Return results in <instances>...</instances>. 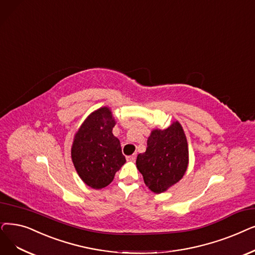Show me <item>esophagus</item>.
<instances>
[{"mask_svg":"<svg viewBox=\"0 0 255 255\" xmlns=\"http://www.w3.org/2000/svg\"><path fill=\"white\" fill-rule=\"evenodd\" d=\"M135 158H136L135 154H132V155H130V156H127V160H129V161H134Z\"/></svg>","mask_w":255,"mask_h":255,"instance_id":"esophagus-1","label":"esophagus"}]
</instances>
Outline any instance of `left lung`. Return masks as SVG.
<instances>
[{
    "label": "left lung",
    "mask_w": 255,
    "mask_h": 255,
    "mask_svg": "<svg viewBox=\"0 0 255 255\" xmlns=\"http://www.w3.org/2000/svg\"><path fill=\"white\" fill-rule=\"evenodd\" d=\"M145 153L138 154L136 167L149 189L167 191L184 175L189 163V149L183 129L178 122L164 130H153Z\"/></svg>",
    "instance_id": "8db88e82"
}]
</instances>
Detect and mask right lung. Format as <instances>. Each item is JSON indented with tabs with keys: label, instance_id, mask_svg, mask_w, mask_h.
Returning a JSON list of instances; mask_svg holds the SVG:
<instances>
[{
	"label": "right lung",
	"instance_id": "1",
	"mask_svg": "<svg viewBox=\"0 0 255 255\" xmlns=\"http://www.w3.org/2000/svg\"><path fill=\"white\" fill-rule=\"evenodd\" d=\"M115 124L109 108L102 107L84 121L74 138L72 159L77 173L96 190L112 182L126 162L120 140L113 134Z\"/></svg>",
	"mask_w": 255,
	"mask_h": 255
}]
</instances>
